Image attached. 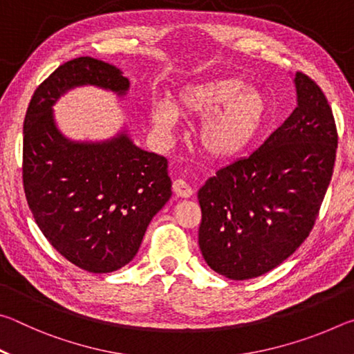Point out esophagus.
Masks as SVG:
<instances>
[{
    "instance_id": "esophagus-1",
    "label": "esophagus",
    "mask_w": 354,
    "mask_h": 354,
    "mask_svg": "<svg viewBox=\"0 0 354 354\" xmlns=\"http://www.w3.org/2000/svg\"><path fill=\"white\" fill-rule=\"evenodd\" d=\"M173 192H175L176 196H181V198H189V196L194 194V189L184 181V179H176L173 181Z\"/></svg>"
}]
</instances>
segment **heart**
Instances as JSON below:
<instances>
[{
	"label": "heart",
	"mask_w": 354,
	"mask_h": 354,
	"mask_svg": "<svg viewBox=\"0 0 354 354\" xmlns=\"http://www.w3.org/2000/svg\"><path fill=\"white\" fill-rule=\"evenodd\" d=\"M203 120L198 142L206 156L231 160L241 156L259 134L267 118V100L237 77H211L184 86L169 103H158L149 112L154 129L169 136L176 122Z\"/></svg>",
	"instance_id": "b5f03b06"
}]
</instances>
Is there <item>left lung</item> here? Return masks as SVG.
Instances as JSON below:
<instances>
[{
    "label": "left lung",
    "mask_w": 354,
    "mask_h": 354,
    "mask_svg": "<svg viewBox=\"0 0 354 354\" xmlns=\"http://www.w3.org/2000/svg\"><path fill=\"white\" fill-rule=\"evenodd\" d=\"M297 107L248 156L198 190V245L207 266L230 279L273 270L309 236L331 181L337 129L322 88L295 75Z\"/></svg>",
    "instance_id": "1"
}]
</instances>
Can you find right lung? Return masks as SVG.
<instances>
[{
  "label": "right lung",
  "mask_w": 354,
  "mask_h": 354,
  "mask_svg": "<svg viewBox=\"0 0 354 354\" xmlns=\"http://www.w3.org/2000/svg\"><path fill=\"white\" fill-rule=\"evenodd\" d=\"M97 86L124 97L113 65L76 57L35 88L23 124V187L44 236L65 259L92 273L115 272L139 251L149 221L171 196L164 156L134 145L127 131L104 142H73L53 106L70 88Z\"/></svg>",
  "instance_id": "add662e5"
}]
</instances>
